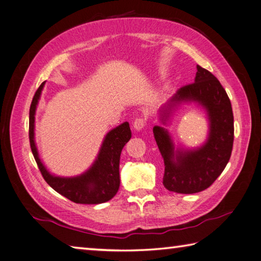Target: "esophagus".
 Here are the masks:
<instances>
[{
	"instance_id": "34e87169",
	"label": "esophagus",
	"mask_w": 261,
	"mask_h": 261,
	"mask_svg": "<svg viewBox=\"0 0 261 261\" xmlns=\"http://www.w3.org/2000/svg\"><path fill=\"white\" fill-rule=\"evenodd\" d=\"M134 129L136 131H140L144 129V126L146 125V121L144 120V118H136L135 122H134Z\"/></svg>"
}]
</instances>
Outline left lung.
Instances as JSON below:
<instances>
[{
	"mask_svg": "<svg viewBox=\"0 0 261 261\" xmlns=\"http://www.w3.org/2000/svg\"><path fill=\"white\" fill-rule=\"evenodd\" d=\"M195 81L180 88L161 108V121L167 124L172 112L184 102H196L206 111L209 136L196 149L174 148L169 131L153 127L154 137L164 161L163 185L170 192L194 194L210 187L224 171L230 159L234 141V116L228 96L209 70L196 66Z\"/></svg>",
	"mask_w": 261,
	"mask_h": 261,
	"instance_id": "1",
	"label": "left lung"
}]
</instances>
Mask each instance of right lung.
I'll return each instance as SVG.
<instances>
[{
  "label": "right lung",
  "mask_w": 261,
  "mask_h": 261,
  "mask_svg": "<svg viewBox=\"0 0 261 261\" xmlns=\"http://www.w3.org/2000/svg\"><path fill=\"white\" fill-rule=\"evenodd\" d=\"M44 83L33 97L30 108V143L32 153L44 180L60 195L80 204H100L112 200L120 187V156L123 147L131 138L127 122L122 123L106 135L96 161L91 168L76 177H57L51 174L41 162L34 139L35 112Z\"/></svg>",
  "instance_id": "1"
}]
</instances>
